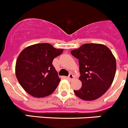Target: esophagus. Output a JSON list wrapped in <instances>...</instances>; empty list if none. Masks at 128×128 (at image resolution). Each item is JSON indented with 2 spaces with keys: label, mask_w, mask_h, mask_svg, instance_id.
Wrapping results in <instances>:
<instances>
[{
  "label": "esophagus",
  "mask_w": 128,
  "mask_h": 128,
  "mask_svg": "<svg viewBox=\"0 0 128 128\" xmlns=\"http://www.w3.org/2000/svg\"><path fill=\"white\" fill-rule=\"evenodd\" d=\"M66 79H67L68 81H72V80H73L74 79V76L72 75V74H70V75L66 78Z\"/></svg>",
  "instance_id": "34e87169"
}]
</instances>
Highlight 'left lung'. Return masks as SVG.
Instances as JSON below:
<instances>
[{
    "label": "left lung",
    "mask_w": 128,
    "mask_h": 128,
    "mask_svg": "<svg viewBox=\"0 0 128 128\" xmlns=\"http://www.w3.org/2000/svg\"><path fill=\"white\" fill-rule=\"evenodd\" d=\"M71 54L79 60L80 80L82 86L74 90L84 100H94L102 96L112 84L116 72V60L103 44H84L72 50Z\"/></svg>",
    "instance_id": "obj_1"
}]
</instances>
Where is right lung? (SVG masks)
Returning a JSON list of instances; mask_svg holds the SVG:
<instances>
[{"label": "right lung", "mask_w": 128, "mask_h": 128, "mask_svg": "<svg viewBox=\"0 0 128 128\" xmlns=\"http://www.w3.org/2000/svg\"><path fill=\"white\" fill-rule=\"evenodd\" d=\"M63 51L62 48L43 43L28 46L20 53L16 62L15 74L27 93L40 98L54 92L61 80L52 61Z\"/></svg>", "instance_id": "add662e5"}]
</instances>
